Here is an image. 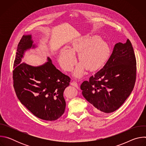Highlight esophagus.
Listing matches in <instances>:
<instances>
[{
  "label": "esophagus",
  "instance_id": "obj_1",
  "mask_svg": "<svg viewBox=\"0 0 146 146\" xmlns=\"http://www.w3.org/2000/svg\"><path fill=\"white\" fill-rule=\"evenodd\" d=\"M71 85L73 86H74V87H75L77 88H78V87H79V84H78V83H77V82H76V81H73V82L71 83Z\"/></svg>",
  "mask_w": 146,
  "mask_h": 146
}]
</instances>
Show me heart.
<instances>
[{
    "mask_svg": "<svg viewBox=\"0 0 146 146\" xmlns=\"http://www.w3.org/2000/svg\"><path fill=\"white\" fill-rule=\"evenodd\" d=\"M77 52L81 64L76 68L74 76L81 77L84 73L86 68L90 70L96 69L108 59L110 48L105 41L98 36L81 38L75 41L70 50L64 48L60 53L59 62L61 67L66 71H72L76 64L74 53Z\"/></svg>",
    "mask_w": 146,
    "mask_h": 146,
    "instance_id": "heart-1",
    "label": "heart"
}]
</instances>
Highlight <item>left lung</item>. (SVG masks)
I'll return each mask as SVG.
<instances>
[{
  "label": "left lung",
  "instance_id": "left-lung-1",
  "mask_svg": "<svg viewBox=\"0 0 146 146\" xmlns=\"http://www.w3.org/2000/svg\"><path fill=\"white\" fill-rule=\"evenodd\" d=\"M136 78V60L129 39L115 44L103 68L81 84L82 94L96 112L110 113L131 94Z\"/></svg>",
  "mask_w": 146,
  "mask_h": 146
}]
</instances>
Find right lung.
Wrapping results in <instances>:
<instances>
[{
  "instance_id": "obj_1",
  "label": "right lung",
  "mask_w": 146,
  "mask_h": 146,
  "mask_svg": "<svg viewBox=\"0 0 146 146\" xmlns=\"http://www.w3.org/2000/svg\"><path fill=\"white\" fill-rule=\"evenodd\" d=\"M31 47H35L31 35H24L14 62V88L18 99L34 115L55 121L65 112L64 92L70 84V78L57 69L48 57V62L40 66L21 63L24 52Z\"/></svg>"
}]
</instances>
